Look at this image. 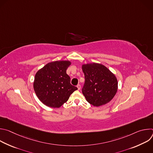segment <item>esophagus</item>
I'll return each mask as SVG.
<instances>
[{
  "mask_svg": "<svg viewBox=\"0 0 153 153\" xmlns=\"http://www.w3.org/2000/svg\"><path fill=\"white\" fill-rule=\"evenodd\" d=\"M77 88L78 90H80V84H78V85H77Z\"/></svg>",
  "mask_w": 153,
  "mask_h": 153,
  "instance_id": "esophagus-1",
  "label": "esophagus"
}]
</instances>
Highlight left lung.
<instances>
[{"mask_svg":"<svg viewBox=\"0 0 153 153\" xmlns=\"http://www.w3.org/2000/svg\"><path fill=\"white\" fill-rule=\"evenodd\" d=\"M82 68L85 79L82 91L86 101L94 106L110 102L118 88L115 75L103 65L97 63L83 64Z\"/></svg>","mask_w":153,"mask_h":153,"instance_id":"8db88e82","label":"left lung"}]
</instances>
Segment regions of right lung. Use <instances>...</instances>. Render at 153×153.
Masks as SVG:
<instances>
[{"label": "right lung", "instance_id": "obj_1", "mask_svg": "<svg viewBox=\"0 0 153 153\" xmlns=\"http://www.w3.org/2000/svg\"><path fill=\"white\" fill-rule=\"evenodd\" d=\"M71 64L69 60L54 61L47 63L36 73L34 90L43 104L51 108H59L77 90L76 86L70 83V77L66 72Z\"/></svg>", "mask_w": 153, "mask_h": 153}]
</instances>
